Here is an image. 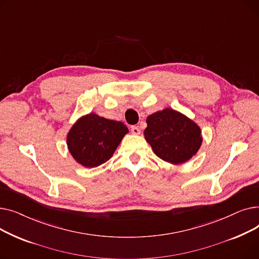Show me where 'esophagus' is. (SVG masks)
Masks as SVG:
<instances>
[{
  "label": "esophagus",
  "mask_w": 259,
  "mask_h": 259,
  "mask_svg": "<svg viewBox=\"0 0 259 259\" xmlns=\"http://www.w3.org/2000/svg\"><path fill=\"white\" fill-rule=\"evenodd\" d=\"M131 132H132V134L139 135V134L141 133V129H140L138 126H132V127H131Z\"/></svg>",
  "instance_id": "34e87169"
}]
</instances>
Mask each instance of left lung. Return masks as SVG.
Returning <instances> with one entry per match:
<instances>
[{"label": "left lung", "mask_w": 259, "mask_h": 259, "mask_svg": "<svg viewBox=\"0 0 259 259\" xmlns=\"http://www.w3.org/2000/svg\"><path fill=\"white\" fill-rule=\"evenodd\" d=\"M146 122L145 139L162 160L173 165L184 164L199 150L201 130L185 114L166 108L149 115Z\"/></svg>", "instance_id": "left-lung-1"}]
</instances>
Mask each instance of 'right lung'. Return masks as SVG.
I'll use <instances>...</instances> for the list:
<instances>
[{
	"label": "right lung",
	"mask_w": 259,
	"mask_h": 259,
	"mask_svg": "<svg viewBox=\"0 0 259 259\" xmlns=\"http://www.w3.org/2000/svg\"><path fill=\"white\" fill-rule=\"evenodd\" d=\"M128 131L121 121L89 113L78 118L68 132V150L81 166L98 167L111 158Z\"/></svg>",
	"instance_id": "add662e5"
}]
</instances>
